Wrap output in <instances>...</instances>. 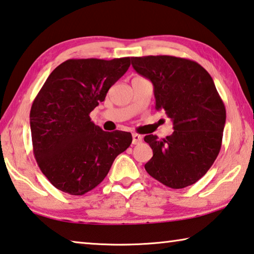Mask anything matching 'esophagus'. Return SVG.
<instances>
[{
	"instance_id": "obj_1",
	"label": "esophagus",
	"mask_w": 254,
	"mask_h": 254,
	"mask_svg": "<svg viewBox=\"0 0 254 254\" xmlns=\"http://www.w3.org/2000/svg\"><path fill=\"white\" fill-rule=\"evenodd\" d=\"M142 142V136L140 134H136V133H133L132 134V143L133 144H139Z\"/></svg>"
}]
</instances>
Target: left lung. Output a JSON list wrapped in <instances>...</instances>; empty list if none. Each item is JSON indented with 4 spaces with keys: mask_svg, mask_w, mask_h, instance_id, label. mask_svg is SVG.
<instances>
[{
    "mask_svg": "<svg viewBox=\"0 0 254 254\" xmlns=\"http://www.w3.org/2000/svg\"><path fill=\"white\" fill-rule=\"evenodd\" d=\"M131 61L133 69L151 81L156 110L166 112L174 128L166 139L144 136L154 154L144 168L168 188L194 184L218 156L226 122V110L214 80L191 60L157 55Z\"/></svg>",
    "mask_w": 254,
    "mask_h": 254,
    "instance_id": "1",
    "label": "left lung"
}]
</instances>
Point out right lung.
<instances>
[{"label": "right lung", "instance_id": "right-lung-1", "mask_svg": "<svg viewBox=\"0 0 254 254\" xmlns=\"http://www.w3.org/2000/svg\"><path fill=\"white\" fill-rule=\"evenodd\" d=\"M130 62V58L67 60L55 67L36 96L30 110L34 155L59 190L72 195L89 192L130 147V132L103 131L89 116Z\"/></svg>", "mask_w": 254, "mask_h": 254}]
</instances>
